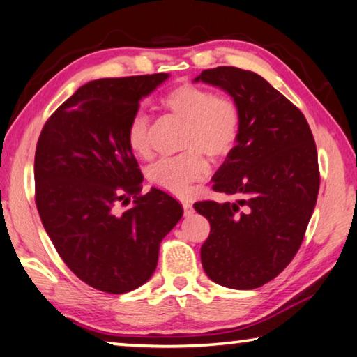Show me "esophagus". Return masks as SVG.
Instances as JSON below:
<instances>
[{"mask_svg":"<svg viewBox=\"0 0 357 357\" xmlns=\"http://www.w3.org/2000/svg\"><path fill=\"white\" fill-rule=\"evenodd\" d=\"M182 206H183V213H185V217H190V215H192V212H195V208H192V204H191V202H188V201H183V202H182Z\"/></svg>","mask_w":357,"mask_h":357,"instance_id":"34e87169","label":"esophagus"}]
</instances>
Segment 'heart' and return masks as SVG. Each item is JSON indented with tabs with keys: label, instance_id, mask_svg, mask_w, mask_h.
I'll list each match as a JSON object with an SVG mask.
<instances>
[{
	"label": "heart",
	"instance_id": "1",
	"mask_svg": "<svg viewBox=\"0 0 357 357\" xmlns=\"http://www.w3.org/2000/svg\"><path fill=\"white\" fill-rule=\"evenodd\" d=\"M161 107L183 121L180 155L162 158L149 171L151 185L175 196H186L192 185L208 174V156L225 158L238 142L242 110L226 93H213L204 85L182 82L169 89L160 99ZM126 144L134 155H151L150 121L142 110L131 116L126 126Z\"/></svg>",
	"mask_w": 357,
	"mask_h": 357
}]
</instances>
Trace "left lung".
I'll return each mask as SVG.
<instances>
[{"mask_svg":"<svg viewBox=\"0 0 357 357\" xmlns=\"http://www.w3.org/2000/svg\"><path fill=\"white\" fill-rule=\"evenodd\" d=\"M199 80L229 93L242 110L238 142L213 175V190L238 201L195 204L210 223L202 267L226 288L255 289L301 248L319 190L317 145L301 110L256 73L218 66Z\"/></svg>","mask_w":357,"mask_h":357,"instance_id":"1","label":"left lung"}]
</instances>
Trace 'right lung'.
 Returning <instances> with one entry per match:
<instances>
[{
    "label": "right lung",
    "mask_w": 357,
    "mask_h": 357,
    "mask_svg": "<svg viewBox=\"0 0 357 357\" xmlns=\"http://www.w3.org/2000/svg\"><path fill=\"white\" fill-rule=\"evenodd\" d=\"M167 77L89 82L49 116L36 145L34 199L44 229L64 264L109 294L130 293L153 275L160 243L183 215L167 192H140L144 177L126 144L139 101Z\"/></svg>",
    "instance_id": "1"
}]
</instances>
